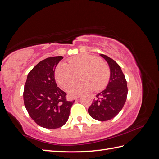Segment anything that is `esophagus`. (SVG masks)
<instances>
[{"instance_id":"34e87169","label":"esophagus","mask_w":159,"mask_h":159,"mask_svg":"<svg viewBox=\"0 0 159 159\" xmlns=\"http://www.w3.org/2000/svg\"><path fill=\"white\" fill-rule=\"evenodd\" d=\"M76 100H80V99H76Z\"/></svg>"}]
</instances>
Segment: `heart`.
I'll list each match as a JSON object with an SVG mask.
<instances>
[{
    "label": "heart",
    "instance_id": "obj_1",
    "mask_svg": "<svg viewBox=\"0 0 159 159\" xmlns=\"http://www.w3.org/2000/svg\"><path fill=\"white\" fill-rule=\"evenodd\" d=\"M80 71L81 80L68 86L67 92L70 97L76 98L89 92L93 89L99 90L107 85L110 70L105 62L95 56L83 54L71 57L68 64L61 63L57 66L55 77L61 88H66L74 81L75 74Z\"/></svg>",
    "mask_w": 159,
    "mask_h": 159
}]
</instances>
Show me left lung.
Returning a JSON list of instances; mask_svg holds the SVG:
<instances>
[{
    "mask_svg": "<svg viewBox=\"0 0 159 159\" xmlns=\"http://www.w3.org/2000/svg\"><path fill=\"white\" fill-rule=\"evenodd\" d=\"M100 56L109 66L110 78L107 88L96 95L88 113L94 119L105 121L114 118L121 111L126 102L128 89L125 77L119 65L107 56Z\"/></svg>",
    "mask_w": 159,
    "mask_h": 159,
    "instance_id": "1",
    "label": "left lung"
}]
</instances>
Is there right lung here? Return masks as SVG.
<instances>
[{
	"label": "right lung",
	"mask_w": 159,
	"mask_h": 159,
	"mask_svg": "<svg viewBox=\"0 0 159 159\" xmlns=\"http://www.w3.org/2000/svg\"><path fill=\"white\" fill-rule=\"evenodd\" d=\"M62 56L42 60L28 74L24 89V103L30 117L38 125L57 129L68 121L73 102L57 87L54 72Z\"/></svg>",
	"instance_id": "obj_1"
}]
</instances>
